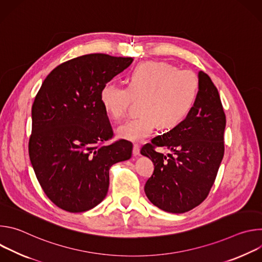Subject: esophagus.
Wrapping results in <instances>:
<instances>
[{"mask_svg": "<svg viewBox=\"0 0 262 262\" xmlns=\"http://www.w3.org/2000/svg\"><path fill=\"white\" fill-rule=\"evenodd\" d=\"M139 154H140V146L138 144H135L134 148H133V155H134V157H137V156H139Z\"/></svg>", "mask_w": 262, "mask_h": 262, "instance_id": "obj_1", "label": "esophagus"}]
</instances>
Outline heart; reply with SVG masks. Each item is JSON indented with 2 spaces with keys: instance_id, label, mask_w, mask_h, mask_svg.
I'll return each instance as SVG.
<instances>
[{
  "instance_id": "1",
  "label": "heart",
  "mask_w": 262,
  "mask_h": 262,
  "mask_svg": "<svg viewBox=\"0 0 262 262\" xmlns=\"http://www.w3.org/2000/svg\"><path fill=\"white\" fill-rule=\"evenodd\" d=\"M199 79L192 70L158 61L144 62L127 73V88L106 82L99 91V101L112 119H120L127 112L132 99H140L141 115L120 125V139L139 142L159 125L173 129L192 112L198 98Z\"/></svg>"
}]
</instances>
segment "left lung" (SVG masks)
Segmentation results:
<instances>
[{
  "mask_svg": "<svg viewBox=\"0 0 262 262\" xmlns=\"http://www.w3.org/2000/svg\"><path fill=\"white\" fill-rule=\"evenodd\" d=\"M198 79V98L188 118L141 149L155 165L145 194L167 212L183 213L198 206L207 197L224 157L226 116L220 95L205 72L199 71ZM156 146L173 155L164 156Z\"/></svg>",
  "mask_w": 262,
  "mask_h": 262,
  "instance_id": "1",
  "label": "left lung"
}]
</instances>
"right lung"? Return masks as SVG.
Wrapping results in <instances>:
<instances>
[{"instance_id": "obj_1", "label": "right lung", "mask_w": 262, "mask_h": 262, "mask_svg": "<svg viewBox=\"0 0 262 262\" xmlns=\"http://www.w3.org/2000/svg\"><path fill=\"white\" fill-rule=\"evenodd\" d=\"M133 58L90 54L57 66L32 105L29 155L49 199L61 209L83 212L108 190L110 168L132 158L128 141L113 137L99 101L102 85L127 68Z\"/></svg>"}]
</instances>
